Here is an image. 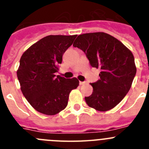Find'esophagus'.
Here are the masks:
<instances>
[{
	"mask_svg": "<svg viewBox=\"0 0 149 149\" xmlns=\"http://www.w3.org/2000/svg\"><path fill=\"white\" fill-rule=\"evenodd\" d=\"M86 84V82H82V81H80V85H84V84Z\"/></svg>",
	"mask_w": 149,
	"mask_h": 149,
	"instance_id": "1",
	"label": "esophagus"
}]
</instances>
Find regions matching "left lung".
<instances>
[{
  "label": "left lung",
  "instance_id": "obj_1",
  "mask_svg": "<svg viewBox=\"0 0 149 149\" xmlns=\"http://www.w3.org/2000/svg\"><path fill=\"white\" fill-rule=\"evenodd\" d=\"M73 46L84 52L92 67L101 69L100 79L91 84L93 92L85 97L88 106L100 111L115 107L129 92L137 72L132 52L104 32L78 35Z\"/></svg>",
  "mask_w": 149,
  "mask_h": 149
}]
</instances>
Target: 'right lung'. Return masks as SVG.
Here are the masks:
<instances>
[{"label":"right lung","instance_id":"add662e5","mask_svg":"<svg viewBox=\"0 0 149 149\" xmlns=\"http://www.w3.org/2000/svg\"><path fill=\"white\" fill-rule=\"evenodd\" d=\"M74 35H49L22 54L17 71L22 93L38 112L54 115L68 104L69 94L79 86L76 77L58 75L63 54L72 46Z\"/></svg>","mask_w":149,"mask_h":149}]
</instances>
